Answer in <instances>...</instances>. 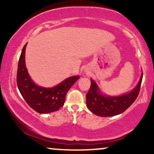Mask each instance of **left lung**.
<instances>
[{
  "label": "left lung",
  "instance_id": "1",
  "mask_svg": "<svg viewBox=\"0 0 154 154\" xmlns=\"http://www.w3.org/2000/svg\"><path fill=\"white\" fill-rule=\"evenodd\" d=\"M143 74L136 87L130 93L119 96L102 94L95 82L91 79V85L86 95V104L95 115L108 117L122 114L134 103L140 89Z\"/></svg>",
  "mask_w": 154,
  "mask_h": 154
}]
</instances>
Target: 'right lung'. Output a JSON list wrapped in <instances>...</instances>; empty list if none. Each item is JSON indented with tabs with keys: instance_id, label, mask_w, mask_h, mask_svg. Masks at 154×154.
<instances>
[{
	"instance_id": "obj_1",
	"label": "right lung",
	"mask_w": 154,
	"mask_h": 154,
	"mask_svg": "<svg viewBox=\"0 0 154 154\" xmlns=\"http://www.w3.org/2000/svg\"><path fill=\"white\" fill-rule=\"evenodd\" d=\"M25 44L18 63L17 82L19 91L26 103L40 114L54 112L63 106L66 93L79 76L69 77L53 88H43L33 82L28 74L25 65Z\"/></svg>"
}]
</instances>
